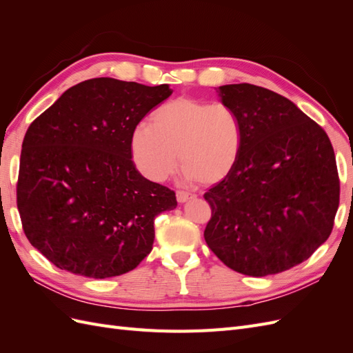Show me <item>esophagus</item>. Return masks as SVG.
<instances>
[{
	"label": "esophagus",
	"mask_w": 353,
	"mask_h": 353,
	"mask_svg": "<svg viewBox=\"0 0 353 353\" xmlns=\"http://www.w3.org/2000/svg\"><path fill=\"white\" fill-rule=\"evenodd\" d=\"M194 197H196L194 194L185 193V191H176V200H178V203H185V201L194 199Z\"/></svg>",
	"instance_id": "obj_1"
}]
</instances>
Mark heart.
I'll return each instance as SVG.
<instances>
[{
  "label": "heart",
  "mask_w": 353,
  "mask_h": 353,
  "mask_svg": "<svg viewBox=\"0 0 353 353\" xmlns=\"http://www.w3.org/2000/svg\"><path fill=\"white\" fill-rule=\"evenodd\" d=\"M241 144V122L230 105L193 97L159 105L152 113V126L138 125L131 135L137 168L156 183L168 179L181 162L188 181L218 184L236 168Z\"/></svg>",
  "instance_id": "1"
}]
</instances>
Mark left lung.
<instances>
[{
    "instance_id": "left-lung-1",
    "label": "left lung",
    "mask_w": 353,
    "mask_h": 353,
    "mask_svg": "<svg viewBox=\"0 0 353 353\" xmlns=\"http://www.w3.org/2000/svg\"><path fill=\"white\" fill-rule=\"evenodd\" d=\"M221 103L243 128L239 162L205 194L210 250L250 276L302 263L333 230L339 208L336 157L327 134L283 95L250 83L222 85Z\"/></svg>"
}]
</instances>
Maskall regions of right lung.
I'll return each mask as SVG.
<instances>
[{
    "instance_id": "add662e5",
    "label": "right lung",
    "mask_w": 353,
    "mask_h": 353,
    "mask_svg": "<svg viewBox=\"0 0 353 353\" xmlns=\"http://www.w3.org/2000/svg\"><path fill=\"white\" fill-rule=\"evenodd\" d=\"M170 94L168 83L94 78L30 123L17 208L28 240L57 268L109 279L152 252L154 219L175 209L176 197L135 169L131 135Z\"/></svg>"
}]
</instances>
